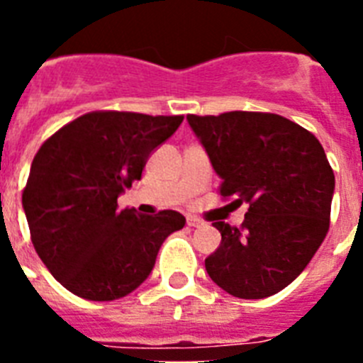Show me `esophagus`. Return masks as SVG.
<instances>
[{
    "mask_svg": "<svg viewBox=\"0 0 363 363\" xmlns=\"http://www.w3.org/2000/svg\"><path fill=\"white\" fill-rule=\"evenodd\" d=\"M187 225L189 227H200V225H203V221L196 216H187Z\"/></svg>",
    "mask_w": 363,
    "mask_h": 363,
    "instance_id": "obj_1",
    "label": "esophagus"
}]
</instances>
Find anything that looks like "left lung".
<instances>
[{
  "label": "left lung",
  "instance_id": "left-lung-1",
  "mask_svg": "<svg viewBox=\"0 0 363 363\" xmlns=\"http://www.w3.org/2000/svg\"><path fill=\"white\" fill-rule=\"evenodd\" d=\"M220 194L249 209L242 229L214 221L221 233L205 258L211 280L236 298L259 300L296 280L329 230L335 174L309 130L269 112L187 116Z\"/></svg>",
  "mask_w": 363,
  "mask_h": 363
}]
</instances>
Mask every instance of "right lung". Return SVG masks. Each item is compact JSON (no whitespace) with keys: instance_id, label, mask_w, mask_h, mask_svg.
Here are the masks:
<instances>
[{"instance_id":"1","label":"right lung","mask_w":363,"mask_h":363,"mask_svg":"<svg viewBox=\"0 0 363 363\" xmlns=\"http://www.w3.org/2000/svg\"><path fill=\"white\" fill-rule=\"evenodd\" d=\"M184 116L98 111L47 140L32 160L23 211L38 256L70 293L92 301L127 296L149 278L160 247L184 214L143 216L118 198Z\"/></svg>"}]
</instances>
